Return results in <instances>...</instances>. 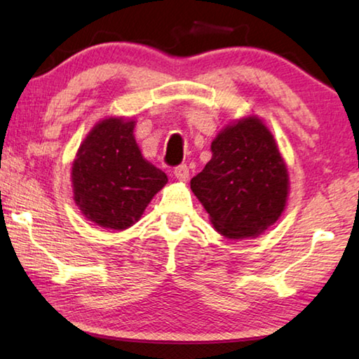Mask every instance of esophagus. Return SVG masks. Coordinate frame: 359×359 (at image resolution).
<instances>
[{
    "mask_svg": "<svg viewBox=\"0 0 359 359\" xmlns=\"http://www.w3.org/2000/svg\"><path fill=\"white\" fill-rule=\"evenodd\" d=\"M173 175L176 180L187 181V178H189V168H187V165H178L173 170Z\"/></svg>",
    "mask_w": 359,
    "mask_h": 359,
    "instance_id": "obj_1",
    "label": "esophagus"
}]
</instances>
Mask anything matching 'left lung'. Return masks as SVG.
Segmentation results:
<instances>
[{
  "instance_id": "1",
  "label": "left lung",
  "mask_w": 359,
  "mask_h": 359,
  "mask_svg": "<svg viewBox=\"0 0 359 359\" xmlns=\"http://www.w3.org/2000/svg\"><path fill=\"white\" fill-rule=\"evenodd\" d=\"M211 161L191 189L221 235L255 238L278 221L290 194L286 163L256 116L226 126L211 141Z\"/></svg>"
}]
</instances>
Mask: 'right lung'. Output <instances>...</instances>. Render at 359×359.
<instances>
[{
	"instance_id": "obj_1",
	"label": "right lung",
	"mask_w": 359,
	"mask_h": 359,
	"mask_svg": "<svg viewBox=\"0 0 359 359\" xmlns=\"http://www.w3.org/2000/svg\"><path fill=\"white\" fill-rule=\"evenodd\" d=\"M135 121L107 117L82 141L72 167L73 198L93 224L126 231L152 197L168 183L167 175L146 161L133 135Z\"/></svg>"
}]
</instances>
